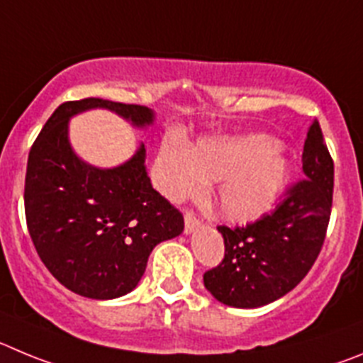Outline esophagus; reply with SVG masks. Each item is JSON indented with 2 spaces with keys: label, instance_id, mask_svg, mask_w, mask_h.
<instances>
[{
  "label": "esophagus",
  "instance_id": "34e87169",
  "mask_svg": "<svg viewBox=\"0 0 363 363\" xmlns=\"http://www.w3.org/2000/svg\"><path fill=\"white\" fill-rule=\"evenodd\" d=\"M201 228V220L195 217L194 211H186L184 213V231L186 233H191V231L199 230Z\"/></svg>",
  "mask_w": 363,
  "mask_h": 363
}]
</instances>
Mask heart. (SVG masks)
Instances as JSON below:
<instances>
[{
    "label": "heart",
    "mask_w": 363,
    "mask_h": 363,
    "mask_svg": "<svg viewBox=\"0 0 363 363\" xmlns=\"http://www.w3.org/2000/svg\"><path fill=\"white\" fill-rule=\"evenodd\" d=\"M287 175L286 157L267 135L211 137L188 150L177 141H166L153 162L155 186L174 202L199 197L206 182H218V210L237 224L267 213Z\"/></svg>",
    "instance_id": "obj_1"
}]
</instances>
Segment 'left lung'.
<instances>
[{
  "label": "left lung",
  "instance_id": "8db88e82",
  "mask_svg": "<svg viewBox=\"0 0 363 363\" xmlns=\"http://www.w3.org/2000/svg\"><path fill=\"white\" fill-rule=\"evenodd\" d=\"M303 179L279 204L246 226H218L224 259L204 273L206 289L233 308H260L298 286L324 246L333 206L335 164L318 121L302 153Z\"/></svg>",
  "mask_w": 363,
  "mask_h": 363
}]
</instances>
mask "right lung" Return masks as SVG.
Masks as SVG:
<instances>
[{
    "instance_id": "1",
    "label": "right lung",
    "mask_w": 363,
    "mask_h": 363,
    "mask_svg": "<svg viewBox=\"0 0 363 363\" xmlns=\"http://www.w3.org/2000/svg\"><path fill=\"white\" fill-rule=\"evenodd\" d=\"M108 108L135 126L153 123L141 104L88 97L60 104L32 145L25 177V217L39 259L70 291L108 300L139 284L152 250L184 230V217L155 191L145 145L125 164L99 169L77 157L68 119Z\"/></svg>"
}]
</instances>
